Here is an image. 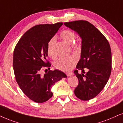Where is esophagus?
<instances>
[{
	"label": "esophagus",
	"instance_id": "esophagus-1",
	"mask_svg": "<svg viewBox=\"0 0 123 123\" xmlns=\"http://www.w3.org/2000/svg\"><path fill=\"white\" fill-rule=\"evenodd\" d=\"M73 74H74V73H72V72H70V73H66V75L68 77H70V76L71 75H73Z\"/></svg>",
	"mask_w": 123,
	"mask_h": 123
}]
</instances>
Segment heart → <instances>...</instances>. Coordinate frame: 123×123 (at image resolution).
<instances>
[{
  "label": "heart",
  "mask_w": 123,
  "mask_h": 123,
  "mask_svg": "<svg viewBox=\"0 0 123 123\" xmlns=\"http://www.w3.org/2000/svg\"><path fill=\"white\" fill-rule=\"evenodd\" d=\"M60 37L65 43L70 44L74 41L76 37V35L75 32L69 30V29H65L61 32ZM55 41V37H52L48 43V54L52 58L55 57V54L53 51V47ZM75 46H80V43H76ZM76 62H77V58L74 55H70L69 57H61L54 62V66L57 69L63 71H68L71 70L75 65Z\"/></svg>",
  "instance_id": "1"
}]
</instances>
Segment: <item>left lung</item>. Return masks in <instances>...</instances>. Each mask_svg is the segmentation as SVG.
I'll return each mask as SVG.
<instances>
[{"mask_svg": "<svg viewBox=\"0 0 123 123\" xmlns=\"http://www.w3.org/2000/svg\"><path fill=\"white\" fill-rule=\"evenodd\" d=\"M66 27L76 31L81 37V58L74 74L78 85L74 90L78 98L88 100L97 96L108 82L112 69L111 50L105 36L86 20L66 22ZM88 71L84 74V69ZM82 71L80 74L79 71Z\"/></svg>", "mask_w": 123, "mask_h": 123, "instance_id": "1", "label": "left lung"}]
</instances>
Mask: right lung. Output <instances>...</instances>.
Returning a JSON list of instances; mask_svg holds the SVG:
<instances>
[{"label":"right lung","instance_id":"obj_1","mask_svg":"<svg viewBox=\"0 0 123 123\" xmlns=\"http://www.w3.org/2000/svg\"><path fill=\"white\" fill-rule=\"evenodd\" d=\"M62 24L61 22L34 26L22 36L14 49L13 67L17 83L24 94L36 103L51 98L52 86L67 77L58 70L41 74L43 68L50 69L51 64L46 58L48 43Z\"/></svg>","mask_w":123,"mask_h":123}]
</instances>
